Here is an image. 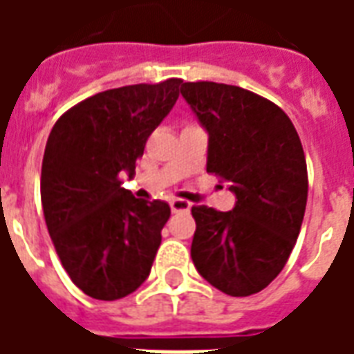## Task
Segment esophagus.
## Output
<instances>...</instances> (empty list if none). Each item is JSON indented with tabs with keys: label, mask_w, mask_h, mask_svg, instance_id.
I'll return each mask as SVG.
<instances>
[{
	"label": "esophagus",
	"mask_w": 354,
	"mask_h": 354,
	"mask_svg": "<svg viewBox=\"0 0 354 354\" xmlns=\"http://www.w3.org/2000/svg\"><path fill=\"white\" fill-rule=\"evenodd\" d=\"M189 208H192V205H189L187 201H182V199L170 201V210H172V212H189Z\"/></svg>",
	"instance_id": "34e87169"
}]
</instances>
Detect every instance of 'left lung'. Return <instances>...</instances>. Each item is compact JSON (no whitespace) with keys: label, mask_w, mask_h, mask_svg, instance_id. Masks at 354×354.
<instances>
[{"label":"left lung","mask_w":354,"mask_h":354,"mask_svg":"<svg viewBox=\"0 0 354 354\" xmlns=\"http://www.w3.org/2000/svg\"><path fill=\"white\" fill-rule=\"evenodd\" d=\"M180 93L208 132L207 172L230 182V212L193 207L192 260L201 277L233 297L252 296L281 273L307 205V162L290 117L235 85L182 83Z\"/></svg>","instance_id":"1"}]
</instances>
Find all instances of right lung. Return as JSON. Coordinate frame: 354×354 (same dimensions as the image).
Segmentation results:
<instances>
[{
	"label": "right lung",
	"mask_w": 354,
	"mask_h": 354,
	"mask_svg": "<svg viewBox=\"0 0 354 354\" xmlns=\"http://www.w3.org/2000/svg\"><path fill=\"white\" fill-rule=\"evenodd\" d=\"M182 80L109 88L60 115L41 165V205L58 258L87 296L113 301L146 281L170 218L162 201L136 199L132 178L149 134L169 115Z\"/></svg>",
	"instance_id": "add662e5"
}]
</instances>
